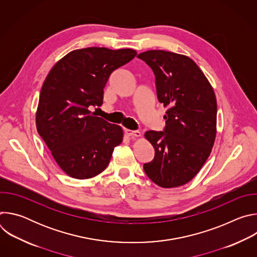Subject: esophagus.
I'll list each match as a JSON object with an SVG mask.
<instances>
[{"instance_id": "obj_1", "label": "esophagus", "mask_w": 257, "mask_h": 257, "mask_svg": "<svg viewBox=\"0 0 257 257\" xmlns=\"http://www.w3.org/2000/svg\"><path fill=\"white\" fill-rule=\"evenodd\" d=\"M125 133L130 136V137H139L141 135L140 131L138 130H129V129H125Z\"/></svg>"}]
</instances>
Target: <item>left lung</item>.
<instances>
[{
  "label": "left lung",
  "instance_id": "left-lung-1",
  "mask_svg": "<svg viewBox=\"0 0 257 257\" xmlns=\"http://www.w3.org/2000/svg\"><path fill=\"white\" fill-rule=\"evenodd\" d=\"M154 71L160 102L168 109L164 131L144 136L155 158L144 164L148 177L163 188L186 184L210 155L216 133V99L203 72L189 57L162 50L137 56Z\"/></svg>",
  "mask_w": 257,
  "mask_h": 257
}]
</instances>
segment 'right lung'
Segmentation results:
<instances>
[{
    "instance_id": "add662e5",
    "label": "right lung",
    "mask_w": 257,
    "mask_h": 257,
    "mask_svg": "<svg viewBox=\"0 0 257 257\" xmlns=\"http://www.w3.org/2000/svg\"><path fill=\"white\" fill-rule=\"evenodd\" d=\"M136 55L131 49L75 50L48 74L36 111V129L70 177L89 179L98 175L122 142V128L94 116L89 108L101 105L109 75Z\"/></svg>"
}]
</instances>
